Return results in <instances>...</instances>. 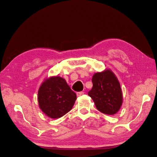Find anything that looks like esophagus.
<instances>
[{"label": "esophagus", "mask_w": 157, "mask_h": 157, "mask_svg": "<svg viewBox=\"0 0 157 157\" xmlns=\"http://www.w3.org/2000/svg\"><path fill=\"white\" fill-rule=\"evenodd\" d=\"M84 93H85V92H82H82H78V93H77V95H78V97L82 96V94H84Z\"/></svg>", "instance_id": "1"}]
</instances>
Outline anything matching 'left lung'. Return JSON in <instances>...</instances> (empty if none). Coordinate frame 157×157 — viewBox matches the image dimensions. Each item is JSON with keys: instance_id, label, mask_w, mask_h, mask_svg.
I'll return each instance as SVG.
<instances>
[{"instance_id": "obj_1", "label": "left lung", "mask_w": 157, "mask_h": 157, "mask_svg": "<svg viewBox=\"0 0 157 157\" xmlns=\"http://www.w3.org/2000/svg\"><path fill=\"white\" fill-rule=\"evenodd\" d=\"M92 88L88 95L94 101L99 111L106 114H114L122 104L120 82L110 70L95 73L92 77Z\"/></svg>"}]
</instances>
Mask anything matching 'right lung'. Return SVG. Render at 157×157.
I'll return each instance as SVG.
<instances>
[{"label":"right lung","mask_w":157,"mask_h":157,"mask_svg":"<svg viewBox=\"0 0 157 157\" xmlns=\"http://www.w3.org/2000/svg\"><path fill=\"white\" fill-rule=\"evenodd\" d=\"M39 107L50 118H59L70 112L77 99L66 81L60 77L46 79L38 91Z\"/></svg>","instance_id":"obj_1"}]
</instances>
